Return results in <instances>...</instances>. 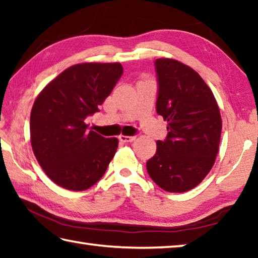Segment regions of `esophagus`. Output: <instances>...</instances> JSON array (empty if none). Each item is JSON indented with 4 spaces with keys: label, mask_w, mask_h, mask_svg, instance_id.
<instances>
[{
    "label": "esophagus",
    "mask_w": 258,
    "mask_h": 258,
    "mask_svg": "<svg viewBox=\"0 0 258 258\" xmlns=\"http://www.w3.org/2000/svg\"><path fill=\"white\" fill-rule=\"evenodd\" d=\"M119 140L121 142H132L135 140V137H126V135H120Z\"/></svg>",
    "instance_id": "esophagus-1"
}]
</instances>
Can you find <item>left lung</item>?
Masks as SVG:
<instances>
[{
  "instance_id": "1",
  "label": "left lung",
  "mask_w": 258,
  "mask_h": 258,
  "mask_svg": "<svg viewBox=\"0 0 258 258\" xmlns=\"http://www.w3.org/2000/svg\"><path fill=\"white\" fill-rule=\"evenodd\" d=\"M156 110L167 120V137L147 161L151 180L168 192H185L211 171L220 146L222 119L211 89L197 72L174 59H157Z\"/></svg>"
}]
</instances>
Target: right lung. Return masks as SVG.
<instances>
[{"label": "right lung", "instance_id": "add662e5", "mask_svg": "<svg viewBox=\"0 0 258 258\" xmlns=\"http://www.w3.org/2000/svg\"><path fill=\"white\" fill-rule=\"evenodd\" d=\"M123 75L115 63H78L50 82L34 102L30 141L43 171L72 191L94 185L118 147L116 138L87 131L85 118L99 111Z\"/></svg>", "mask_w": 258, "mask_h": 258}]
</instances>
